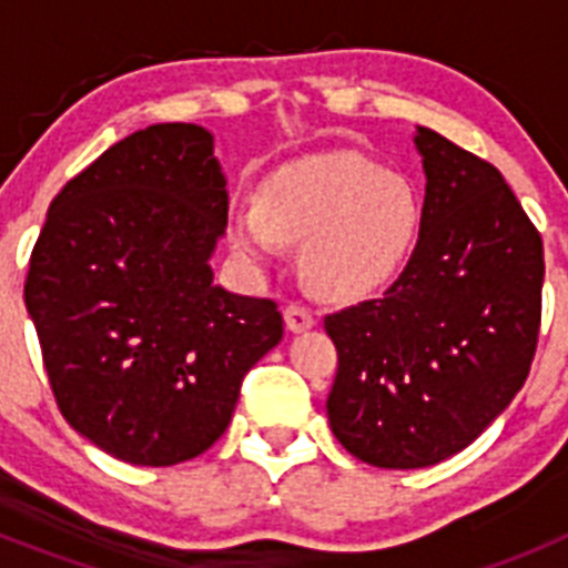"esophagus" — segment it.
<instances>
[{"label": "esophagus", "instance_id": "1", "mask_svg": "<svg viewBox=\"0 0 568 568\" xmlns=\"http://www.w3.org/2000/svg\"><path fill=\"white\" fill-rule=\"evenodd\" d=\"M284 321H287L290 333H307L315 327V318L307 307H298V304H290L284 310Z\"/></svg>", "mask_w": 568, "mask_h": 568}]
</instances>
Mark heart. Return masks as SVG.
<instances>
[{
  "label": "heart",
  "instance_id": "obj_1",
  "mask_svg": "<svg viewBox=\"0 0 568 568\" xmlns=\"http://www.w3.org/2000/svg\"><path fill=\"white\" fill-rule=\"evenodd\" d=\"M424 230V199L409 175L361 153H315L270 170L255 202L227 210L230 247L264 270L301 245V275L318 298L358 301L409 264Z\"/></svg>",
  "mask_w": 568,
  "mask_h": 568
}]
</instances>
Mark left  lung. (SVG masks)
I'll return each instance as SVG.
<instances>
[{"mask_svg": "<svg viewBox=\"0 0 568 568\" xmlns=\"http://www.w3.org/2000/svg\"><path fill=\"white\" fill-rule=\"evenodd\" d=\"M424 230L381 298L324 318L338 349L329 429L381 469L453 458L529 375L540 327L544 241L498 168L429 128Z\"/></svg>", "mask_w": 568, "mask_h": 568, "instance_id": "1", "label": "left lung"}]
</instances>
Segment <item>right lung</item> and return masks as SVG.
Masks as SVG:
<instances>
[{"label":"right lung","mask_w":568,"mask_h":568,"mask_svg":"<svg viewBox=\"0 0 568 568\" xmlns=\"http://www.w3.org/2000/svg\"><path fill=\"white\" fill-rule=\"evenodd\" d=\"M224 230L213 133L184 122L115 142L50 204L24 307L64 420L124 464L210 449L284 335L275 301L213 281Z\"/></svg>","instance_id":"add662e5"}]
</instances>
